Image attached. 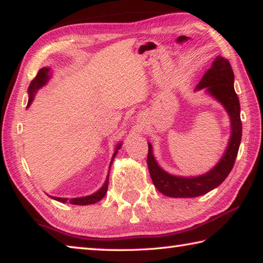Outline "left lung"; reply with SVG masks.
<instances>
[{
    "label": "left lung",
    "instance_id": "1",
    "mask_svg": "<svg viewBox=\"0 0 263 263\" xmlns=\"http://www.w3.org/2000/svg\"><path fill=\"white\" fill-rule=\"evenodd\" d=\"M233 82H235V74L229 61L222 56H217L213 62L211 69L203 74L195 87V90L204 88L207 94L221 103L230 117L231 123V136L227 149L218 163L208 173L191 176V177L170 175L157 164L153 154V147L148 142V170L155 187L162 194L171 198L199 197L221 185L230 174L239 149L242 131L240 103L235 92Z\"/></svg>",
    "mask_w": 263,
    "mask_h": 263
}]
</instances>
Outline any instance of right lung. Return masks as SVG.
Masks as SVG:
<instances>
[{"label": "right lung", "mask_w": 263, "mask_h": 263, "mask_svg": "<svg viewBox=\"0 0 263 263\" xmlns=\"http://www.w3.org/2000/svg\"><path fill=\"white\" fill-rule=\"evenodd\" d=\"M51 77V71L50 68L48 66H46V68H42L39 70V72H37L36 77L32 80L30 86H28V89H27V93H28V103H27V108L31 106V103L33 101V99H34L35 94L37 90H39L41 87H44V86L48 83V80ZM122 147V142H119V144L115 147V152H114L112 157H111V161H110V165H109V171H110V166L114 162V159H115V156L117 155L118 151L121 149ZM108 181H109V174L106 178V181H104V184L102 185V187L98 190L97 192L90 194V195H86V197H80V198H57V197H49L51 199L56 200V201H60V202H70L71 204H79V206H85V204H93L95 202H98L101 200L104 195L107 193V190H108Z\"/></svg>", "instance_id": "obj_1"}]
</instances>
